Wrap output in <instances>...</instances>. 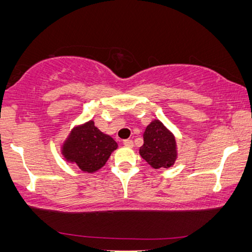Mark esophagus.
Here are the masks:
<instances>
[{
    "instance_id": "obj_1",
    "label": "esophagus",
    "mask_w": 252,
    "mask_h": 252,
    "mask_svg": "<svg viewBox=\"0 0 252 252\" xmlns=\"http://www.w3.org/2000/svg\"><path fill=\"white\" fill-rule=\"evenodd\" d=\"M124 146L127 147V148H133L134 142L132 140H125V141H124Z\"/></svg>"
}]
</instances>
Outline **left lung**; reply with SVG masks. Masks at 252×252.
I'll return each mask as SVG.
<instances>
[{
	"mask_svg": "<svg viewBox=\"0 0 252 252\" xmlns=\"http://www.w3.org/2000/svg\"><path fill=\"white\" fill-rule=\"evenodd\" d=\"M140 155L153 168H170L178 159V146L174 134L160 122L151 120L143 133Z\"/></svg>",
	"mask_w": 252,
	"mask_h": 252,
	"instance_id": "obj_1",
	"label": "left lung"
}]
</instances>
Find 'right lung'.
Returning a JSON list of instances; mask_svg holds the SVG:
<instances>
[{
    "instance_id": "obj_1",
    "label": "right lung",
    "mask_w": 252,
    "mask_h": 252,
    "mask_svg": "<svg viewBox=\"0 0 252 252\" xmlns=\"http://www.w3.org/2000/svg\"><path fill=\"white\" fill-rule=\"evenodd\" d=\"M118 144L95 126L94 120L75 125L61 144V154L67 163L82 172L95 173L104 166Z\"/></svg>"
}]
</instances>
